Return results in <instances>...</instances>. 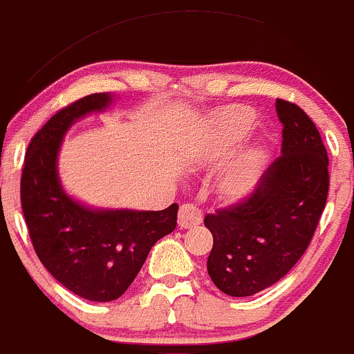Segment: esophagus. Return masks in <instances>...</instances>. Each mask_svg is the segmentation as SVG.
Returning <instances> with one entry per match:
<instances>
[{
  "label": "esophagus",
  "instance_id": "obj_1",
  "mask_svg": "<svg viewBox=\"0 0 354 354\" xmlns=\"http://www.w3.org/2000/svg\"><path fill=\"white\" fill-rule=\"evenodd\" d=\"M203 221V213L198 206L194 204H182L178 209V227L180 228H191L196 227Z\"/></svg>",
  "mask_w": 354,
  "mask_h": 354
}]
</instances>
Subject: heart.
Returning a JSON list of instances; mask_svg holds the SVG:
<instances>
[{"label":"heart","mask_w":354,"mask_h":354,"mask_svg":"<svg viewBox=\"0 0 354 354\" xmlns=\"http://www.w3.org/2000/svg\"><path fill=\"white\" fill-rule=\"evenodd\" d=\"M256 124V114L245 105H223L209 112L194 141L192 155L198 162L209 163L223 158L240 141L245 140ZM262 162V150L249 145L239 153L223 176L221 187L232 199H240L252 191Z\"/></svg>","instance_id":"1"}]
</instances>
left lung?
<instances>
[{
    "instance_id": "1",
    "label": "left lung",
    "mask_w": 354,
    "mask_h": 354,
    "mask_svg": "<svg viewBox=\"0 0 354 354\" xmlns=\"http://www.w3.org/2000/svg\"><path fill=\"white\" fill-rule=\"evenodd\" d=\"M283 124L281 156L242 203L207 214L213 235L207 274L230 297H252L278 283L304 256L326 207L329 158L312 119L276 100Z\"/></svg>"
}]
</instances>
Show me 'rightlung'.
Returning a JSON list of instances; mask_svg holds the SVG:
<instances>
[{
    "instance_id": "right-lung-1",
    "label": "right lung",
    "mask_w": 354,
    "mask_h": 354,
    "mask_svg": "<svg viewBox=\"0 0 354 354\" xmlns=\"http://www.w3.org/2000/svg\"><path fill=\"white\" fill-rule=\"evenodd\" d=\"M115 95L93 93L57 112L34 136L21 174V209L44 268L90 301H112L129 288L151 247L177 227L178 204L162 211L98 207L64 189L59 151L82 119L111 111Z\"/></svg>"
}]
</instances>
